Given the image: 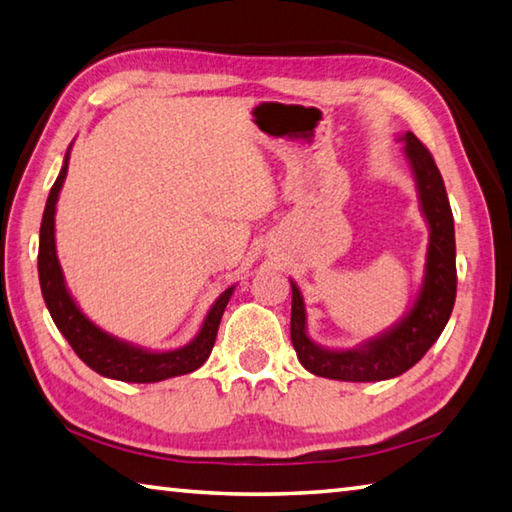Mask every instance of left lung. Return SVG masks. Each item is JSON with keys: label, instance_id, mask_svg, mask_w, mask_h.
<instances>
[{"label": "left lung", "instance_id": "1", "mask_svg": "<svg viewBox=\"0 0 512 512\" xmlns=\"http://www.w3.org/2000/svg\"><path fill=\"white\" fill-rule=\"evenodd\" d=\"M398 141L405 143L418 206L430 228L421 291L410 311L383 333L360 342L358 347L329 349L313 342L306 333L304 297L291 280V340L304 369L315 376L347 383H374L401 376L425 356L450 320L457 297V246L448 192L427 147L412 132L398 136Z\"/></svg>", "mask_w": 512, "mask_h": 512}]
</instances>
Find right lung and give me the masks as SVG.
Here are the masks:
<instances>
[{
  "label": "right lung",
  "instance_id": "obj_1",
  "mask_svg": "<svg viewBox=\"0 0 512 512\" xmlns=\"http://www.w3.org/2000/svg\"><path fill=\"white\" fill-rule=\"evenodd\" d=\"M71 145L67 154H64L62 170L53 183L49 199H46L40 226V253H37V273H40L42 297L55 327L67 338L73 351L78 353V358L87 367L94 369L96 374L105 378L123 380V383H159V380L190 374V371L199 369L208 360L212 347H215L221 315L226 311L230 295L235 293V286L226 288L217 297L197 336L179 349H145L141 345H134V342L111 336L109 331L100 329L96 322H91L69 293L58 259V250H55V206H58L60 190L64 179H67Z\"/></svg>",
  "mask_w": 512,
  "mask_h": 512
}]
</instances>
